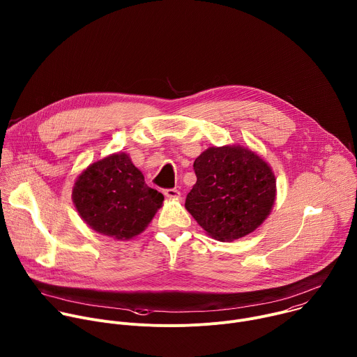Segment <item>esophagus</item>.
Instances as JSON below:
<instances>
[{
  "mask_svg": "<svg viewBox=\"0 0 357 357\" xmlns=\"http://www.w3.org/2000/svg\"><path fill=\"white\" fill-rule=\"evenodd\" d=\"M164 195L168 197V199H179L181 197V192L178 189H165L164 190Z\"/></svg>",
  "mask_w": 357,
  "mask_h": 357,
  "instance_id": "obj_1",
  "label": "esophagus"
}]
</instances>
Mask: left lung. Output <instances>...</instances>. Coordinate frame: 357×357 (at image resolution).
I'll use <instances>...</instances> for the list:
<instances>
[{"instance_id": "obj_1", "label": "left lung", "mask_w": 357, "mask_h": 357, "mask_svg": "<svg viewBox=\"0 0 357 357\" xmlns=\"http://www.w3.org/2000/svg\"><path fill=\"white\" fill-rule=\"evenodd\" d=\"M193 169L197 181L186 196L185 208L213 238H241L271 213L275 175L248 146H209L195 160Z\"/></svg>"}]
</instances>
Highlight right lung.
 <instances>
[{
  "instance_id": "right-lung-1",
  "label": "right lung",
  "mask_w": 357,
  "mask_h": 357,
  "mask_svg": "<svg viewBox=\"0 0 357 357\" xmlns=\"http://www.w3.org/2000/svg\"><path fill=\"white\" fill-rule=\"evenodd\" d=\"M73 205L96 233L130 240L142 233L160 208L164 195L149 188L126 152L90 164L72 189Z\"/></svg>"
}]
</instances>
